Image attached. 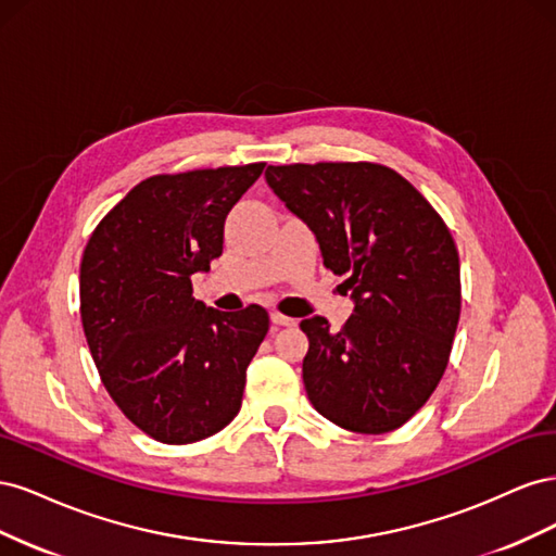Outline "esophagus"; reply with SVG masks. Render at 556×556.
<instances>
[{
	"label": "esophagus",
	"mask_w": 556,
	"mask_h": 556,
	"mask_svg": "<svg viewBox=\"0 0 556 556\" xmlns=\"http://www.w3.org/2000/svg\"><path fill=\"white\" fill-rule=\"evenodd\" d=\"M271 323H274L276 327H292V325H296V319H294V317H288V315H282V313H278V311H271Z\"/></svg>",
	"instance_id": "esophagus-1"
}]
</instances>
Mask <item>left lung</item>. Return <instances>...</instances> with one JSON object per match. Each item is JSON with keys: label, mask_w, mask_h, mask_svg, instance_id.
Masks as SVG:
<instances>
[{"label": "left lung", "mask_w": 556, "mask_h": 556, "mask_svg": "<svg viewBox=\"0 0 556 556\" xmlns=\"http://www.w3.org/2000/svg\"><path fill=\"white\" fill-rule=\"evenodd\" d=\"M266 182L304 220L355 313L341 331L301 319L315 410L357 433L403 427L439 387L462 311L459 252L443 217L376 162L268 166Z\"/></svg>", "instance_id": "1"}]
</instances>
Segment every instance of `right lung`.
I'll return each instance as SVG.
<instances>
[{
  "label": "right lung",
  "mask_w": 556,
  "mask_h": 556,
  "mask_svg": "<svg viewBox=\"0 0 556 556\" xmlns=\"http://www.w3.org/2000/svg\"><path fill=\"white\" fill-rule=\"evenodd\" d=\"M264 162L141 180L102 217L80 262L83 331L106 392L150 439L185 445L241 410L268 313L206 308L192 276L223 255L231 206Z\"/></svg>",
  "instance_id": "add662e5"
}]
</instances>
